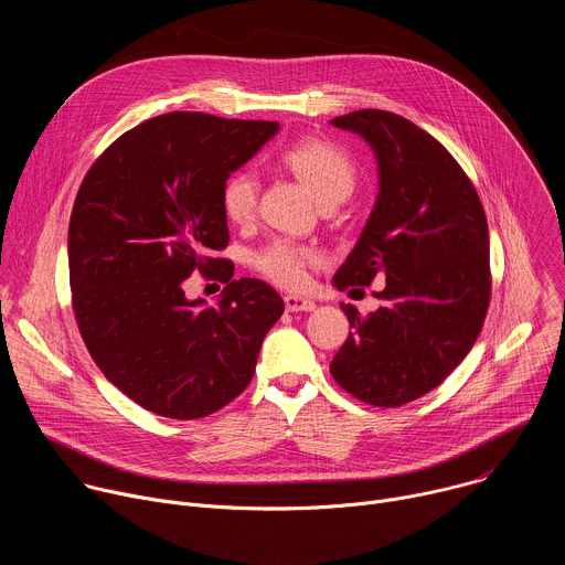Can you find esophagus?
<instances>
[{
  "label": "esophagus",
  "instance_id": "1",
  "mask_svg": "<svg viewBox=\"0 0 565 565\" xmlns=\"http://www.w3.org/2000/svg\"><path fill=\"white\" fill-rule=\"evenodd\" d=\"M286 310L288 312H301V310H315V301L303 299V297H295V295H286L284 297Z\"/></svg>",
  "mask_w": 565,
  "mask_h": 565
}]
</instances>
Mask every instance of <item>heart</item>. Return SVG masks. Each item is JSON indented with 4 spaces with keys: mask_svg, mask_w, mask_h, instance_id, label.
<instances>
[{
    "mask_svg": "<svg viewBox=\"0 0 565 565\" xmlns=\"http://www.w3.org/2000/svg\"><path fill=\"white\" fill-rule=\"evenodd\" d=\"M288 168L321 205H338L351 196L358 172L351 156L327 140H303L286 149L281 156ZM259 205V179L250 170L234 172L221 188L223 216L234 225H248ZM253 268L281 288H301L308 279V268L319 262V255L290 238H273L270 244L253 253Z\"/></svg>",
    "mask_w": 565,
    "mask_h": 565,
    "instance_id": "b5f03b06",
    "label": "heart"
}]
</instances>
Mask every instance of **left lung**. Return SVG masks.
I'll return each instance as SVG.
<instances>
[{"mask_svg": "<svg viewBox=\"0 0 565 565\" xmlns=\"http://www.w3.org/2000/svg\"><path fill=\"white\" fill-rule=\"evenodd\" d=\"M331 125L360 134L380 168L377 203L333 284L353 292L386 277L375 312L342 303L353 331L331 373L371 407H402L436 388L480 335L492 297L488 218L458 160L412 120L362 109Z\"/></svg>", "mask_w": 565, "mask_h": 565, "instance_id": "1", "label": "left lung"}]
</instances>
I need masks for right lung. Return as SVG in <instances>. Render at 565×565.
<instances>
[{"instance_id": "1", "label": "right lung", "mask_w": 565, "mask_h": 565, "mask_svg": "<svg viewBox=\"0 0 565 565\" xmlns=\"http://www.w3.org/2000/svg\"><path fill=\"white\" fill-rule=\"evenodd\" d=\"M268 120L199 111L149 118L89 168L68 221L71 308L98 369L142 409L205 418L244 391L284 299L232 279L216 257L230 232L221 188L277 134ZM201 271L228 286L205 309L186 299Z\"/></svg>"}]
</instances>
